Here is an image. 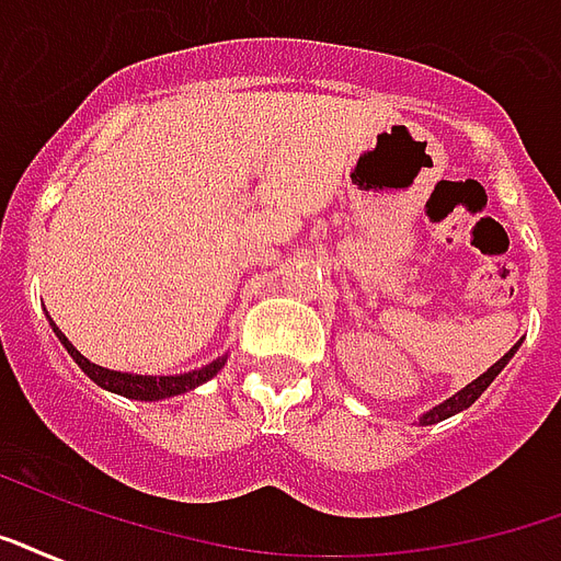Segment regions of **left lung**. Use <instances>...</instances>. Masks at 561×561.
Listing matches in <instances>:
<instances>
[{
  "instance_id": "1",
  "label": "left lung",
  "mask_w": 561,
  "mask_h": 561,
  "mask_svg": "<svg viewBox=\"0 0 561 561\" xmlns=\"http://www.w3.org/2000/svg\"><path fill=\"white\" fill-rule=\"evenodd\" d=\"M518 347H520V341H518V344H515V347L508 350L506 356L500 358V362H494V365H491L489 370H485V374H480V376H477V379H473V382L465 385L461 391H456V394H453L450 400H444V403L433 405L430 412H423L421 417H417V423H421V426H433V423H442V421H447V417H453V414H459V412H465V409H470V405L480 400L482 391H485V388H489V385L494 382V379H497L500 370H503V367L508 365V358L518 353Z\"/></svg>"
}]
</instances>
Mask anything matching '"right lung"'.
I'll return each mask as SVG.
<instances>
[{
    "label": "right lung",
    "mask_w": 561,
    "mask_h": 561,
    "mask_svg": "<svg viewBox=\"0 0 561 561\" xmlns=\"http://www.w3.org/2000/svg\"><path fill=\"white\" fill-rule=\"evenodd\" d=\"M49 318V314H46ZM49 327L58 335V341L64 344V350L70 353V358L76 365L84 370V374L91 376L93 382L111 391V394L128 397V400H144V403H156V400H167V397H179L185 394V391H194L203 382H208L211 376L220 374V367L226 365V356H217L208 365L196 367V370H187V374H176V376H147V374H119V370H108V367L93 365L91 358H84L79 350L72 347L67 335H64L61 329L55 327V320L49 318Z\"/></svg>",
    "instance_id": "add662e5"
}]
</instances>
